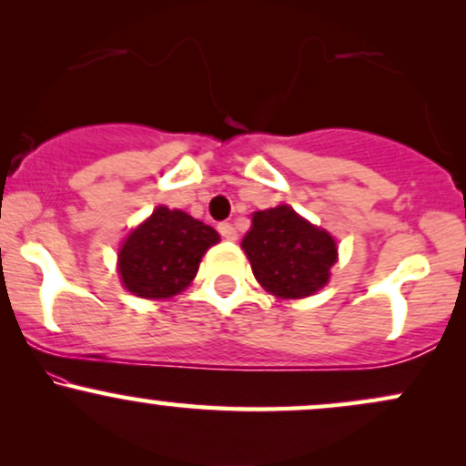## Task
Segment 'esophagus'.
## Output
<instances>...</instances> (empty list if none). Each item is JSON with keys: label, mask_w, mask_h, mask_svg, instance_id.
<instances>
[{"label": "esophagus", "mask_w": 466, "mask_h": 466, "mask_svg": "<svg viewBox=\"0 0 466 466\" xmlns=\"http://www.w3.org/2000/svg\"><path fill=\"white\" fill-rule=\"evenodd\" d=\"M217 229L226 240H237V228H234L232 223H218Z\"/></svg>", "instance_id": "obj_1"}]
</instances>
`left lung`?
Returning <instances> with one entry per match:
<instances>
[{"label": "left lung", "mask_w": 466, "mask_h": 466, "mask_svg": "<svg viewBox=\"0 0 466 466\" xmlns=\"http://www.w3.org/2000/svg\"><path fill=\"white\" fill-rule=\"evenodd\" d=\"M240 248L256 280L274 296L291 300L322 289L337 260L330 234L304 221L289 206L256 212Z\"/></svg>", "instance_id": "8db88e82"}]
</instances>
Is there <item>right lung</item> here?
I'll use <instances>...</instances> for the list:
<instances>
[{
	"label": "right lung",
	"mask_w": 466,
	"mask_h": 466,
	"mask_svg": "<svg viewBox=\"0 0 466 466\" xmlns=\"http://www.w3.org/2000/svg\"><path fill=\"white\" fill-rule=\"evenodd\" d=\"M218 240L215 228L181 210L155 208L117 254V274L131 293L162 300L190 285L201 256Z\"/></svg>",
	"instance_id": "right-lung-1"
}]
</instances>
